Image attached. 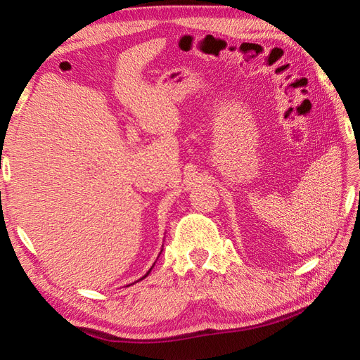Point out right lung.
<instances>
[{
	"mask_svg": "<svg viewBox=\"0 0 360 360\" xmlns=\"http://www.w3.org/2000/svg\"><path fill=\"white\" fill-rule=\"evenodd\" d=\"M162 248H163V246H162ZM160 254H162V251H160ZM160 254H158V255H160ZM154 265H155V262H154ZM154 265H152V266L149 268V271H148V273H146V275H144L143 278H139V279H138V281H143V279H144L146 276H148V275H149V273H150V270H152V268H154ZM138 281H135V283H138ZM135 283H133V284H135ZM129 285H130V284H129Z\"/></svg>",
	"mask_w": 360,
	"mask_h": 360,
	"instance_id": "obj_1",
	"label": "right lung"
}]
</instances>
